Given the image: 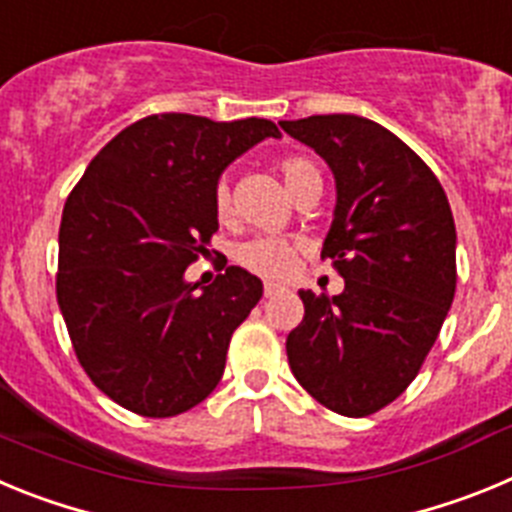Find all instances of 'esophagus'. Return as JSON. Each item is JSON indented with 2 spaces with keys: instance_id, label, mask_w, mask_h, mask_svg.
Masks as SVG:
<instances>
[{
  "instance_id": "1",
  "label": "esophagus",
  "mask_w": 512,
  "mask_h": 512,
  "mask_svg": "<svg viewBox=\"0 0 512 512\" xmlns=\"http://www.w3.org/2000/svg\"><path fill=\"white\" fill-rule=\"evenodd\" d=\"M284 289L282 287H277V284H266L264 287V297H277V295H282Z\"/></svg>"
}]
</instances>
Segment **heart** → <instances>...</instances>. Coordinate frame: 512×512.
I'll list each match as a JSON object with an SVG mask.
<instances>
[{
  "mask_svg": "<svg viewBox=\"0 0 512 512\" xmlns=\"http://www.w3.org/2000/svg\"><path fill=\"white\" fill-rule=\"evenodd\" d=\"M279 174H282L284 184L292 194L300 192L312 179H320V171L315 169V164L302 156H284L279 161ZM212 212L220 223H228L233 217V194H230L228 179H217L215 187H212ZM235 261L259 277L282 282L295 271L297 243L282 238V235H259V238H251L238 248Z\"/></svg>",
  "mask_w": 512,
  "mask_h": 512,
  "instance_id": "1",
  "label": "heart"
}]
</instances>
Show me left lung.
<instances>
[{"instance_id": "8db88e82", "label": "left lung", "mask_w": 512, "mask_h": 512, "mask_svg": "<svg viewBox=\"0 0 512 512\" xmlns=\"http://www.w3.org/2000/svg\"><path fill=\"white\" fill-rule=\"evenodd\" d=\"M282 128L336 176L323 259L346 282L336 297L302 289L287 359L320 405L364 418L408 390L441 333L456 292L454 215L423 158L377 122L312 115Z\"/></svg>"}]
</instances>
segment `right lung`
Wrapping results in <instances>:
<instances>
[{"instance_id":"right-lung-1","label":"right lung","mask_w":512,"mask_h":512,"mask_svg":"<svg viewBox=\"0 0 512 512\" xmlns=\"http://www.w3.org/2000/svg\"><path fill=\"white\" fill-rule=\"evenodd\" d=\"M271 120L151 115L92 158L63 205L56 297L71 346L104 395L143 418H174L217 387L230 338L261 300V279L225 266L184 279L217 230L212 187Z\"/></svg>"}]
</instances>
